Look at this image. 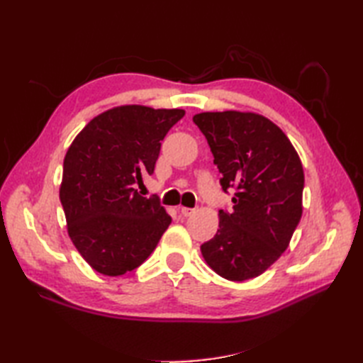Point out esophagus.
I'll return each instance as SVG.
<instances>
[{
    "label": "esophagus",
    "mask_w": 363,
    "mask_h": 363,
    "mask_svg": "<svg viewBox=\"0 0 363 363\" xmlns=\"http://www.w3.org/2000/svg\"><path fill=\"white\" fill-rule=\"evenodd\" d=\"M181 213L184 215V217H190V215H194L196 209H190V207H179Z\"/></svg>",
    "instance_id": "esophagus-1"
}]
</instances>
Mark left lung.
Returning a JSON list of instances; mask_svg holds the SVG:
<instances>
[{
  "label": "left lung",
  "instance_id": "obj_1",
  "mask_svg": "<svg viewBox=\"0 0 363 363\" xmlns=\"http://www.w3.org/2000/svg\"><path fill=\"white\" fill-rule=\"evenodd\" d=\"M206 135L233 212L220 211V229L201 245L215 273L229 281L257 277L287 250L303 215L304 172L289 137L254 112H203L194 117Z\"/></svg>",
  "mask_w": 363,
  "mask_h": 363
}]
</instances>
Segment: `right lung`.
<instances>
[{
  "mask_svg": "<svg viewBox=\"0 0 363 363\" xmlns=\"http://www.w3.org/2000/svg\"><path fill=\"white\" fill-rule=\"evenodd\" d=\"M186 111L128 104L90 120L64 159L59 198L82 259L104 276L140 267L172 217L138 189L152 174L160 142Z\"/></svg>",
  "mask_w": 363,
  "mask_h": 363,
  "instance_id": "right-lung-1",
  "label": "right lung"
}]
</instances>
